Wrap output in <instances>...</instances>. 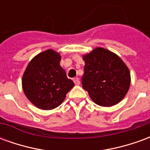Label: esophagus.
<instances>
[{"label":"esophagus","mask_w":150,"mask_h":150,"mask_svg":"<svg viewBox=\"0 0 150 150\" xmlns=\"http://www.w3.org/2000/svg\"><path fill=\"white\" fill-rule=\"evenodd\" d=\"M73 81H74V83H75V84L76 85H79V83H80V80H79V79L78 77L73 79Z\"/></svg>","instance_id":"1"}]
</instances>
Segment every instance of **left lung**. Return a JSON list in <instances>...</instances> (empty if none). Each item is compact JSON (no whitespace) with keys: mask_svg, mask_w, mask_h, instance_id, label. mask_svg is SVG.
I'll return each instance as SVG.
<instances>
[{"mask_svg":"<svg viewBox=\"0 0 150 150\" xmlns=\"http://www.w3.org/2000/svg\"><path fill=\"white\" fill-rule=\"evenodd\" d=\"M83 60L82 85L91 100L103 107H111L122 100L130 86V73L125 62L101 47L83 56Z\"/></svg>","mask_w":150,"mask_h":150,"instance_id":"left-lung-1","label":"left lung"}]
</instances>
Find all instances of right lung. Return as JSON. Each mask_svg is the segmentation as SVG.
I'll use <instances>...</instances> for the list:
<instances>
[{
	"label": "right lung",
	"instance_id": "add662e5",
	"mask_svg": "<svg viewBox=\"0 0 150 150\" xmlns=\"http://www.w3.org/2000/svg\"><path fill=\"white\" fill-rule=\"evenodd\" d=\"M60 60L59 53L47 50L35 56L25 71L23 91L38 108L50 110L59 106L75 85L59 65Z\"/></svg>",
	"mask_w": 150,
	"mask_h": 150
}]
</instances>
